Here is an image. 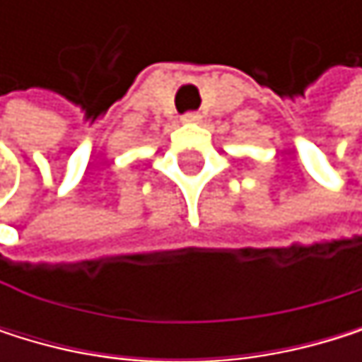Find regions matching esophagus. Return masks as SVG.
<instances>
[{"instance_id":"1","label":"esophagus","mask_w":362,"mask_h":362,"mask_svg":"<svg viewBox=\"0 0 362 362\" xmlns=\"http://www.w3.org/2000/svg\"><path fill=\"white\" fill-rule=\"evenodd\" d=\"M202 121V115L199 112H187L182 115V123H199Z\"/></svg>"}]
</instances>
